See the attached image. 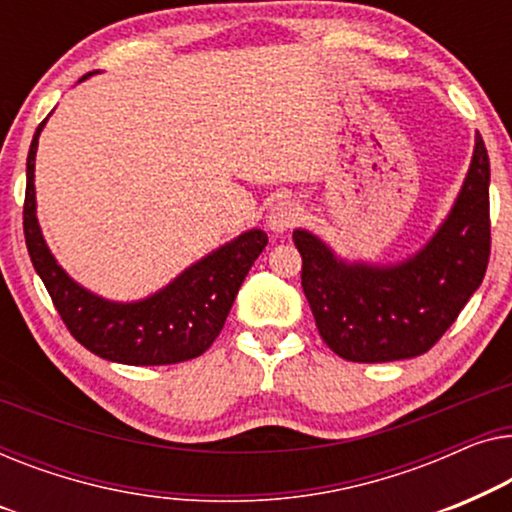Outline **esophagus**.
<instances>
[{"mask_svg":"<svg viewBox=\"0 0 512 512\" xmlns=\"http://www.w3.org/2000/svg\"><path fill=\"white\" fill-rule=\"evenodd\" d=\"M301 220V208L297 201L292 199H280L278 204H273L269 211V229L276 234H283L287 229H292Z\"/></svg>","mask_w":512,"mask_h":512,"instance_id":"esophagus-1","label":"esophagus"}]
</instances>
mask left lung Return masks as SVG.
I'll list each match as a JSON object with an SVG mask.
<instances>
[{"label":"left lung","mask_w":512,"mask_h":512,"mask_svg":"<svg viewBox=\"0 0 512 512\" xmlns=\"http://www.w3.org/2000/svg\"><path fill=\"white\" fill-rule=\"evenodd\" d=\"M301 287L315 325L348 362H397L427 352L450 329L485 278L489 248V157L475 134L473 160L455 206L420 253L399 264L343 262L327 243L294 229Z\"/></svg>","instance_id":"obj_1"}]
</instances>
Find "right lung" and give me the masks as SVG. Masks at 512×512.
<instances>
[{
	"mask_svg": "<svg viewBox=\"0 0 512 512\" xmlns=\"http://www.w3.org/2000/svg\"><path fill=\"white\" fill-rule=\"evenodd\" d=\"M92 74L97 71L83 81ZM43 125L46 120L34 132L27 155L23 229L34 269L71 336L97 357L129 366L178 364L204 355L225 327L250 266L269 243L266 234L250 229L141 301L120 304L97 297L67 276L43 241L34 199V160Z\"/></svg>",
	"mask_w": 512,
	"mask_h": 512,
	"instance_id": "right-lung-1",
	"label": "right lung"
}]
</instances>
